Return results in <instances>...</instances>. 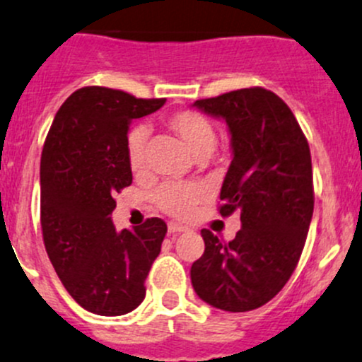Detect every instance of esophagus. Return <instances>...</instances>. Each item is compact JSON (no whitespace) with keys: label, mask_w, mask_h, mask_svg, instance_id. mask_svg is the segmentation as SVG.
Wrapping results in <instances>:
<instances>
[{"label":"esophagus","mask_w":362,"mask_h":362,"mask_svg":"<svg viewBox=\"0 0 362 362\" xmlns=\"http://www.w3.org/2000/svg\"><path fill=\"white\" fill-rule=\"evenodd\" d=\"M186 228L181 226V224L176 223H169V233L170 235H180V233H185Z\"/></svg>","instance_id":"34e87169"}]
</instances>
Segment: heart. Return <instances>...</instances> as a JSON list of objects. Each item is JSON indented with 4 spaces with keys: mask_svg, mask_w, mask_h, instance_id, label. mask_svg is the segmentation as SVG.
Listing matches in <instances>:
<instances>
[{
    "mask_svg": "<svg viewBox=\"0 0 362 362\" xmlns=\"http://www.w3.org/2000/svg\"><path fill=\"white\" fill-rule=\"evenodd\" d=\"M170 129L181 138V141L188 146V150L202 160L207 158L216 148L217 134L212 122L198 112H180L170 115L167 120ZM145 145H146V129L145 127H134L127 136V162L133 173H141L145 169ZM207 198V192L204 186L188 182V185H174L167 182L162 185L153 193V202L162 212L177 219H186L195 212L200 204Z\"/></svg>",
    "mask_w": 362,
    "mask_h": 362,
    "instance_id": "heart-1",
    "label": "heart"
}]
</instances>
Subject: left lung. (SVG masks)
I'll use <instances>...</instances> for the list:
<instances>
[{
	"label": "left lung",
	"instance_id": "left-lung-1",
	"mask_svg": "<svg viewBox=\"0 0 362 362\" xmlns=\"http://www.w3.org/2000/svg\"><path fill=\"white\" fill-rule=\"evenodd\" d=\"M193 107L228 124L233 160L219 212L240 211L242 229L229 243L202 229L205 252L189 271L192 285L209 305L247 313L267 304L300 259L314 211L309 143L269 89H238Z\"/></svg>",
	"mask_w": 362,
	"mask_h": 362
}]
</instances>
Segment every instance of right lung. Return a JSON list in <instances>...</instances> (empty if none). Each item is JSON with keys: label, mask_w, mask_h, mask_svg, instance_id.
<instances>
[{"label": "right lung", "mask_w": 362, "mask_h": 362, "mask_svg": "<svg viewBox=\"0 0 362 362\" xmlns=\"http://www.w3.org/2000/svg\"><path fill=\"white\" fill-rule=\"evenodd\" d=\"M165 100L100 86L72 93L57 112L41 155V228L65 290L100 316H122L145 298L167 224L158 217L117 231L114 195L133 182L127 133Z\"/></svg>", "instance_id": "obj_1"}]
</instances>
